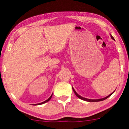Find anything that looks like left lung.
<instances>
[{
	"label": "left lung",
	"mask_w": 129,
	"mask_h": 129,
	"mask_svg": "<svg viewBox=\"0 0 129 129\" xmlns=\"http://www.w3.org/2000/svg\"><path fill=\"white\" fill-rule=\"evenodd\" d=\"M110 35H111V38H112V39H113V40H115V39L114 38V37H113V36L111 35L110 34ZM72 89H73V91H74V92L75 93V95L77 96V97H78L79 99H81V100H84V101H87V102H99V101H103V100H105V99H108V98L109 97H110V96L113 93H114V91L113 92V93H112L111 94H109V95H108V96H107V97H104V98H103V99H94V100H93V99H86V98H84V97H82L81 95H80L79 94H78V93H76V91H75V89H74V87H72Z\"/></svg>",
	"instance_id": "1"
}]
</instances>
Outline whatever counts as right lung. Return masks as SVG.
Returning <instances> with one entry per match:
<instances>
[{"mask_svg": "<svg viewBox=\"0 0 129 129\" xmlns=\"http://www.w3.org/2000/svg\"><path fill=\"white\" fill-rule=\"evenodd\" d=\"M52 95H53V94H52L51 95V96L50 97L49 99H48L47 100H46V101H43V102H42V103H39V104H35L34 105H42V104H45V103H47V102H48L49 101H50V99H51V97H52Z\"/></svg>", "mask_w": 129, "mask_h": 129, "instance_id": "right-lung-1", "label": "right lung"}]
</instances>
